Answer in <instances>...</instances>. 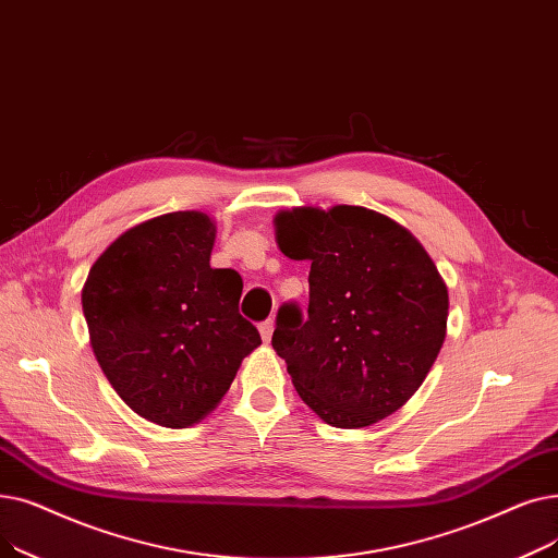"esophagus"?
Masks as SVG:
<instances>
[{"label": "esophagus", "mask_w": 558, "mask_h": 558, "mask_svg": "<svg viewBox=\"0 0 558 558\" xmlns=\"http://www.w3.org/2000/svg\"><path fill=\"white\" fill-rule=\"evenodd\" d=\"M258 331H260L263 342H270L272 331H275V320H265V323H260V325H258Z\"/></svg>", "instance_id": "esophagus-1"}]
</instances>
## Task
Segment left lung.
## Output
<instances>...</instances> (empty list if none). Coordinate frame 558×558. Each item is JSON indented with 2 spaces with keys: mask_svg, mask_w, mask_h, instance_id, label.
<instances>
[{
  "mask_svg": "<svg viewBox=\"0 0 558 558\" xmlns=\"http://www.w3.org/2000/svg\"><path fill=\"white\" fill-rule=\"evenodd\" d=\"M275 222L281 252L311 260L306 313L286 302L272 333L302 400L338 429L402 409L445 340L447 288L429 254L363 206L293 208Z\"/></svg>",
  "mask_w": 558,
  "mask_h": 558,
  "instance_id": "1",
  "label": "left lung"
}]
</instances>
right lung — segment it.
<instances>
[{"label":"right lung","instance_id":"right-lung-1","mask_svg":"<svg viewBox=\"0 0 558 558\" xmlns=\"http://www.w3.org/2000/svg\"><path fill=\"white\" fill-rule=\"evenodd\" d=\"M214 241V222L197 210L147 220L95 260L82 293L106 379L161 427H191L214 411L260 344L238 311L241 275L210 268Z\"/></svg>","mask_w":558,"mask_h":558}]
</instances>
